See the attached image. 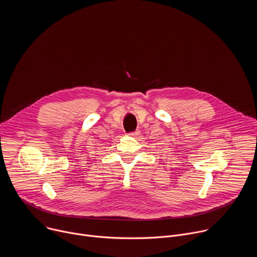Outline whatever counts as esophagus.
Masks as SVG:
<instances>
[{
	"label": "esophagus",
	"mask_w": 257,
	"mask_h": 257,
	"mask_svg": "<svg viewBox=\"0 0 257 257\" xmlns=\"http://www.w3.org/2000/svg\"><path fill=\"white\" fill-rule=\"evenodd\" d=\"M139 134H140V132L137 130V131H134V132H130V133H128L127 135L130 136V137H135V136H138Z\"/></svg>",
	"instance_id": "esophagus-1"
}]
</instances>
